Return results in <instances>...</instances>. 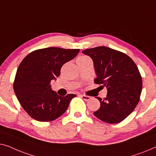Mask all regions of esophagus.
I'll return each mask as SVG.
<instances>
[{
    "label": "esophagus",
    "instance_id": "obj_1",
    "mask_svg": "<svg viewBox=\"0 0 156 156\" xmlns=\"http://www.w3.org/2000/svg\"><path fill=\"white\" fill-rule=\"evenodd\" d=\"M80 97H82V98L84 99L85 101H89L90 99H91V97L89 96H86V95H80Z\"/></svg>",
    "mask_w": 156,
    "mask_h": 156
}]
</instances>
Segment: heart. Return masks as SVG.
<instances>
[{"label":"heart","mask_w":156,"mask_h":156,"mask_svg":"<svg viewBox=\"0 0 156 156\" xmlns=\"http://www.w3.org/2000/svg\"><path fill=\"white\" fill-rule=\"evenodd\" d=\"M87 58H89L87 57V56H85V55H81L80 57H78L77 59V61H79V60H82V59H87Z\"/></svg>","instance_id":"obj_1"}]
</instances>
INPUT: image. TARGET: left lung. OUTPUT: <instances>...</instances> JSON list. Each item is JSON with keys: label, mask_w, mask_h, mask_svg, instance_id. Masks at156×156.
<instances>
[{"label": "left lung", "mask_w": 156, "mask_h": 156, "mask_svg": "<svg viewBox=\"0 0 156 156\" xmlns=\"http://www.w3.org/2000/svg\"><path fill=\"white\" fill-rule=\"evenodd\" d=\"M93 60L96 84L107 88L94 115L102 121L115 124L126 118L137 105L142 90L141 74L133 60L120 51L105 46L83 50Z\"/></svg>", "instance_id": "1"}]
</instances>
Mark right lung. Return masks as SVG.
I'll return each mask as SVG.
<instances>
[{
    "label": "right lung",
    "mask_w": 156,
    "mask_h": 156,
    "mask_svg": "<svg viewBox=\"0 0 156 156\" xmlns=\"http://www.w3.org/2000/svg\"><path fill=\"white\" fill-rule=\"evenodd\" d=\"M79 49L47 48L33 51L19 66L13 83L21 106L32 118L52 121L68 108L76 94L59 96L51 88V80L60 75L62 66L78 54Z\"/></svg>",
    "instance_id": "1"
}]
</instances>
